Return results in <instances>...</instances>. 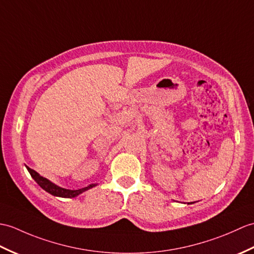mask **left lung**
Listing matches in <instances>:
<instances>
[{
  "mask_svg": "<svg viewBox=\"0 0 254 254\" xmlns=\"http://www.w3.org/2000/svg\"><path fill=\"white\" fill-rule=\"evenodd\" d=\"M190 203H191V202H190ZM188 204H190V203H188Z\"/></svg>",
  "mask_w": 254,
  "mask_h": 254,
  "instance_id": "left-lung-1",
  "label": "left lung"
}]
</instances>
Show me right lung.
I'll use <instances>...</instances> for the list:
<instances>
[{"mask_svg": "<svg viewBox=\"0 0 254 254\" xmlns=\"http://www.w3.org/2000/svg\"><path fill=\"white\" fill-rule=\"evenodd\" d=\"M27 170L29 171V173H30L31 178L38 183L41 188H43L45 191H47L49 193L53 194V196H56V197L74 198L76 196H79L80 193L84 192L88 190H91V188L95 187L97 185V184H91V185H88L87 187L81 188V190H67V188H63L61 186L54 184V183L51 182L50 180L43 178V176H41L38 172H35L34 170L30 169L29 167H27Z\"/></svg>", "mask_w": 254, "mask_h": 254, "instance_id": "add662e5", "label": "right lung"}]
</instances>
